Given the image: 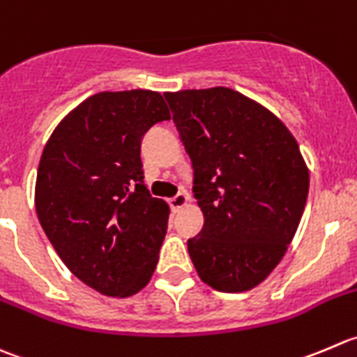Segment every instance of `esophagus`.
<instances>
[{
  "label": "esophagus",
  "mask_w": 357,
  "mask_h": 357,
  "mask_svg": "<svg viewBox=\"0 0 357 357\" xmlns=\"http://www.w3.org/2000/svg\"><path fill=\"white\" fill-rule=\"evenodd\" d=\"M187 203H189V196H187L185 192H178L177 196L172 197V199H170V206H172V210H174V211L182 210V208L185 206Z\"/></svg>",
  "instance_id": "esophagus-1"
}]
</instances>
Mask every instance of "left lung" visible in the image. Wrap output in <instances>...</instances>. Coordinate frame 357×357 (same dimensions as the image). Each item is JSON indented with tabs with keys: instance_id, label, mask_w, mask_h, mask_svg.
I'll use <instances>...</instances> for the list:
<instances>
[{
	"instance_id": "obj_1",
	"label": "left lung",
	"mask_w": 357,
	"mask_h": 357,
	"mask_svg": "<svg viewBox=\"0 0 357 357\" xmlns=\"http://www.w3.org/2000/svg\"><path fill=\"white\" fill-rule=\"evenodd\" d=\"M194 168L204 225L187 241L201 281L238 294L281 262L305 208L309 170L278 116L225 86L167 91Z\"/></svg>"
}]
</instances>
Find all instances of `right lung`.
Listing matches in <instances>:
<instances>
[{
    "label": "right lung",
    "mask_w": 357,
    "mask_h": 357,
    "mask_svg": "<svg viewBox=\"0 0 357 357\" xmlns=\"http://www.w3.org/2000/svg\"><path fill=\"white\" fill-rule=\"evenodd\" d=\"M170 118L158 91H100L59 123L41 154V227L67 269L107 297H132L156 269L170 208L144 183L140 144Z\"/></svg>",
    "instance_id": "right-lung-1"
}]
</instances>
